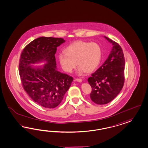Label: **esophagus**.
I'll return each mask as SVG.
<instances>
[{"instance_id": "34e87169", "label": "esophagus", "mask_w": 148, "mask_h": 148, "mask_svg": "<svg viewBox=\"0 0 148 148\" xmlns=\"http://www.w3.org/2000/svg\"><path fill=\"white\" fill-rule=\"evenodd\" d=\"M76 81H77L78 82H81L82 81V80L81 79H76Z\"/></svg>"}]
</instances>
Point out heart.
<instances>
[{"label":"heart","instance_id":"b5f03b06","mask_svg":"<svg viewBox=\"0 0 148 148\" xmlns=\"http://www.w3.org/2000/svg\"><path fill=\"white\" fill-rule=\"evenodd\" d=\"M102 58V49L96 42L77 41L65 49V53H60L58 60L64 72L71 73L76 66L80 74L90 73L96 69Z\"/></svg>","mask_w":148,"mask_h":148}]
</instances>
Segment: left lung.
I'll return each instance as SVG.
<instances>
[{"instance_id": "1", "label": "left lung", "mask_w": 148, "mask_h": 148, "mask_svg": "<svg viewBox=\"0 0 148 148\" xmlns=\"http://www.w3.org/2000/svg\"><path fill=\"white\" fill-rule=\"evenodd\" d=\"M104 37L112 45V51L103 64L88 79L92 88L90 99L97 104L112 101L120 93L124 82L125 60L122 49L115 41Z\"/></svg>"}]
</instances>
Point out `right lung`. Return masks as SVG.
I'll return each mask as SVG.
<instances>
[{
  "label": "right lung",
  "instance_id": "1",
  "mask_svg": "<svg viewBox=\"0 0 148 148\" xmlns=\"http://www.w3.org/2000/svg\"><path fill=\"white\" fill-rule=\"evenodd\" d=\"M64 42L60 38L40 37L29 43L20 56L19 74L24 90L44 108H54L60 104L73 80L56 69V48ZM42 61L47 62L42 66L31 65Z\"/></svg>",
  "mask_w": 148,
  "mask_h": 148
}]
</instances>
